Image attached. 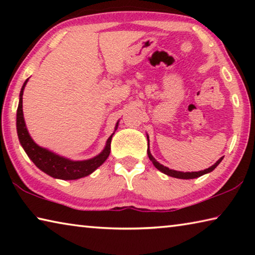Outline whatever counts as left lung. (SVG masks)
<instances>
[{"label": "left lung", "instance_id": "left-lung-1", "mask_svg": "<svg viewBox=\"0 0 255 255\" xmlns=\"http://www.w3.org/2000/svg\"><path fill=\"white\" fill-rule=\"evenodd\" d=\"M147 139H148V137H147ZM147 154H148V157H149V159L150 161H152V163L154 164V166L156 167L157 170H159L161 172H163L164 174H166V175H169V176H172V178H176V179H196V178H198V176H201V175H204V174H206V173H209V172H211L213 171L216 166L218 165L219 163L222 162V159H223V157H221L218 159L217 162H216L213 166H210V167H208V169H206V170H204V171H199V172H179V171H174V170H170L169 167H166V166H164V165H162V164H159L156 159H155L153 156H152V154H150V152L149 150L147 149Z\"/></svg>", "mask_w": 255, "mask_h": 255}]
</instances>
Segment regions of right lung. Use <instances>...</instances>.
<instances>
[{
	"mask_svg": "<svg viewBox=\"0 0 255 255\" xmlns=\"http://www.w3.org/2000/svg\"><path fill=\"white\" fill-rule=\"evenodd\" d=\"M27 82L28 80L23 83V86L20 92L19 107L18 110H16V131H18L20 143L22 145L23 149L25 150V153H27L30 159H31V161L36 164V166L39 167L42 172H45V173L56 179L76 180L91 174L92 172L94 170H97L98 167L106 161L108 156H109L111 150V138L114 133L108 138L105 149H103L98 156L91 159H86V161H71V159L58 156V155L49 152L48 149L40 147V146H38L32 140V138L30 137L23 119L22 96L24 86L27 84Z\"/></svg>",
	"mask_w": 255,
	"mask_h": 255,
	"instance_id": "add662e5",
	"label": "right lung"
}]
</instances>
